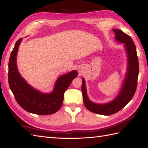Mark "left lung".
<instances>
[{
	"mask_svg": "<svg viewBox=\"0 0 148 148\" xmlns=\"http://www.w3.org/2000/svg\"><path fill=\"white\" fill-rule=\"evenodd\" d=\"M115 40L119 43H124L128 60L127 72L118 95L114 100L105 104H98L89 99L86 93L85 80L82 77V91L83 103L89 111L95 114L110 115L120 111L134 97L137 85L138 76V61L137 50L132 38L119 29H113Z\"/></svg>",
	"mask_w": 148,
	"mask_h": 148,
	"instance_id": "obj_1",
	"label": "left lung"
}]
</instances>
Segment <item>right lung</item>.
I'll list each match as a JSON object with an SVG mask.
<instances>
[{"label":"right lung","instance_id":"obj_1","mask_svg":"<svg viewBox=\"0 0 148 148\" xmlns=\"http://www.w3.org/2000/svg\"><path fill=\"white\" fill-rule=\"evenodd\" d=\"M22 41L20 38L11 52L8 64V82L17 103L22 108L32 114L50 115L58 111L63 101V95L69 86L77 76L72 71L58 78L51 93H42L26 82L20 74L16 65L18 47Z\"/></svg>","mask_w":148,"mask_h":148}]
</instances>
